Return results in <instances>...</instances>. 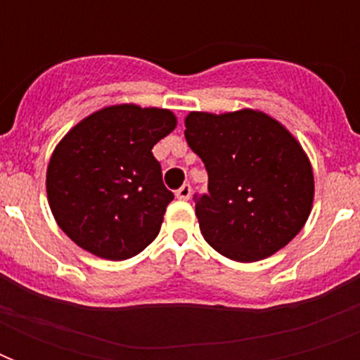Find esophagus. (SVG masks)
<instances>
[{
    "instance_id": "1",
    "label": "esophagus",
    "mask_w": 360,
    "mask_h": 360,
    "mask_svg": "<svg viewBox=\"0 0 360 360\" xmlns=\"http://www.w3.org/2000/svg\"><path fill=\"white\" fill-rule=\"evenodd\" d=\"M175 196L179 198V200H183V202H186V200H191L192 196V186L191 185H183L179 188V191L175 192Z\"/></svg>"
}]
</instances>
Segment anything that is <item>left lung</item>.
Listing matches in <instances>:
<instances>
[{"label": "left lung", "mask_w": 360, "mask_h": 360, "mask_svg": "<svg viewBox=\"0 0 360 360\" xmlns=\"http://www.w3.org/2000/svg\"><path fill=\"white\" fill-rule=\"evenodd\" d=\"M185 138L205 164L209 194L196 203L203 239L233 262L284 248L314 203L310 158L295 136L265 112H191Z\"/></svg>", "instance_id": "left-lung-1"}]
</instances>
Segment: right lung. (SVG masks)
Listing matches in <instances>:
<instances>
[{"label":"right lung","mask_w":360,"mask_h":360,"mask_svg":"<svg viewBox=\"0 0 360 360\" xmlns=\"http://www.w3.org/2000/svg\"><path fill=\"white\" fill-rule=\"evenodd\" d=\"M175 127L172 110L112 104L61 138L48 162V203L80 248L121 262L155 240L174 194L151 149Z\"/></svg>","instance_id":"add662e5"}]
</instances>
